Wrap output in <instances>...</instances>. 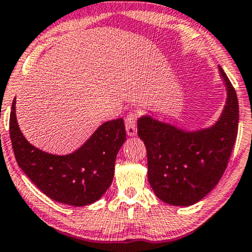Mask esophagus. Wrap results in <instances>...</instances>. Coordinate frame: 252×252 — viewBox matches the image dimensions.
I'll use <instances>...</instances> for the list:
<instances>
[{
    "label": "esophagus",
    "mask_w": 252,
    "mask_h": 252,
    "mask_svg": "<svg viewBox=\"0 0 252 252\" xmlns=\"http://www.w3.org/2000/svg\"><path fill=\"white\" fill-rule=\"evenodd\" d=\"M126 130L128 136H135L137 133V115L130 113L126 119Z\"/></svg>",
    "instance_id": "1"
}]
</instances>
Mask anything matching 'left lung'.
<instances>
[{"label": "left lung", "mask_w": 252, "mask_h": 252, "mask_svg": "<svg viewBox=\"0 0 252 252\" xmlns=\"http://www.w3.org/2000/svg\"><path fill=\"white\" fill-rule=\"evenodd\" d=\"M219 73L227 100L212 126L186 131L150 115L138 119V136L147 152V179L158 198L170 205L190 206L199 202L227 168L239 128V101L221 66Z\"/></svg>", "instance_id": "8db88e82"}]
</instances>
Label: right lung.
Segmentation results:
<instances>
[{
	"instance_id": "obj_1",
	"label": "right lung",
	"mask_w": 252,
	"mask_h": 252,
	"mask_svg": "<svg viewBox=\"0 0 252 252\" xmlns=\"http://www.w3.org/2000/svg\"><path fill=\"white\" fill-rule=\"evenodd\" d=\"M9 126L18 166L55 202L90 205L101 198L112 184L116 156L126 142L123 119L102 123L78 150L65 156L47 153L26 140L17 123L16 99Z\"/></svg>"
}]
</instances>
